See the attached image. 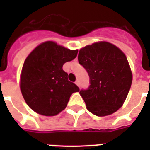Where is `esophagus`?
Masks as SVG:
<instances>
[{
  "mask_svg": "<svg viewBox=\"0 0 150 150\" xmlns=\"http://www.w3.org/2000/svg\"><path fill=\"white\" fill-rule=\"evenodd\" d=\"M75 84L77 85L79 87V86H80V84H79V80H77V81H76V82H75Z\"/></svg>",
  "mask_w": 150,
  "mask_h": 150,
  "instance_id": "esophagus-1",
  "label": "esophagus"
}]
</instances>
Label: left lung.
Returning <instances> with one entry per match:
<instances>
[{
    "mask_svg": "<svg viewBox=\"0 0 150 150\" xmlns=\"http://www.w3.org/2000/svg\"><path fill=\"white\" fill-rule=\"evenodd\" d=\"M79 62L90 79L87 90H81L86 108L98 117L114 114L123 106L132 82V72L123 51L100 41L80 49Z\"/></svg>",
    "mask_w": 150,
    "mask_h": 150,
    "instance_id": "1",
    "label": "left lung"
}]
</instances>
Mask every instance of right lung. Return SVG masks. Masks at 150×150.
Masks as SVG:
<instances>
[{"label": "right lung", "instance_id": "add662e5", "mask_svg": "<svg viewBox=\"0 0 150 150\" xmlns=\"http://www.w3.org/2000/svg\"><path fill=\"white\" fill-rule=\"evenodd\" d=\"M54 41L40 43L25 60L20 75V89L27 105L41 115L55 116L65 109L73 93L79 87L68 79L63 70L65 62L77 56Z\"/></svg>", "mask_w": 150, "mask_h": 150}]
</instances>
